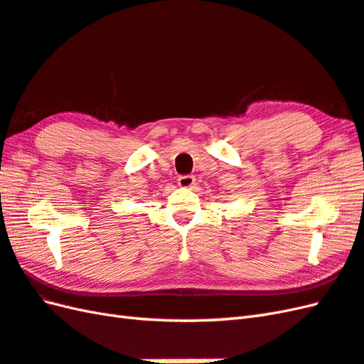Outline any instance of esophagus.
Returning a JSON list of instances; mask_svg holds the SVG:
<instances>
[{
	"mask_svg": "<svg viewBox=\"0 0 364 364\" xmlns=\"http://www.w3.org/2000/svg\"><path fill=\"white\" fill-rule=\"evenodd\" d=\"M196 183L195 176H181L179 179H177V185H179L181 188H193V185Z\"/></svg>",
	"mask_w": 364,
	"mask_h": 364,
	"instance_id": "1",
	"label": "esophagus"
}]
</instances>
